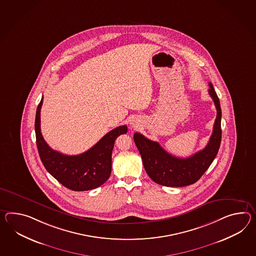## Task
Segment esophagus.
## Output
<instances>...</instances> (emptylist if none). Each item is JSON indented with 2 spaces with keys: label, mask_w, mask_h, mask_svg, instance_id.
Returning a JSON list of instances; mask_svg holds the SVG:
<instances>
[{
  "label": "esophagus",
  "mask_w": 256,
  "mask_h": 256,
  "mask_svg": "<svg viewBox=\"0 0 256 256\" xmlns=\"http://www.w3.org/2000/svg\"><path fill=\"white\" fill-rule=\"evenodd\" d=\"M131 124H132V123H131Z\"/></svg>",
  "instance_id": "esophagus-1"
}]
</instances>
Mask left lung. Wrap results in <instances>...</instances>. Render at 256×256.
<instances>
[{
	"label": "left lung",
	"mask_w": 256,
	"mask_h": 256,
	"mask_svg": "<svg viewBox=\"0 0 256 256\" xmlns=\"http://www.w3.org/2000/svg\"><path fill=\"white\" fill-rule=\"evenodd\" d=\"M209 94L216 108L212 135L204 149L188 158H178L164 150L161 145L136 132L134 142L140 152L146 173L157 184L166 187L192 185L204 174L218 152L221 142V107L218 94L209 83Z\"/></svg>",
	"instance_id": "8db88e82"
}]
</instances>
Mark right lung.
Instances as JSON below:
<instances>
[{
    "label": "right lung",
    "mask_w": 256,
    "mask_h": 256,
    "mask_svg": "<svg viewBox=\"0 0 256 256\" xmlns=\"http://www.w3.org/2000/svg\"><path fill=\"white\" fill-rule=\"evenodd\" d=\"M44 96L37 107L35 118L36 142L44 168L64 187L84 192L100 187L112 170V152L116 138L128 132L126 126L109 131L90 150L78 156H66L52 150L40 132V109Z\"/></svg>",
    "instance_id": "add662e5"
}]
</instances>
